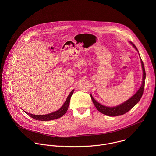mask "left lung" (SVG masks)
<instances>
[{
	"instance_id": "8db88e82",
	"label": "left lung",
	"mask_w": 156,
	"mask_h": 156,
	"mask_svg": "<svg viewBox=\"0 0 156 156\" xmlns=\"http://www.w3.org/2000/svg\"><path fill=\"white\" fill-rule=\"evenodd\" d=\"M130 44L132 45L134 47V48L138 51L137 48L135 46L132 42H130ZM139 52V51H138ZM140 56V55H139ZM140 61H141V64H142V71H143V79H142V83L141 85L140 88L137 90V92L132 96L130 98H129L128 100L125 101L124 103L115 106V107H107L105 106H103L99 103H98L92 96L90 94V97L92 100V102L94 105H95V108L97 109L101 113L108 115L110 116H119L122 115L127 112L129 111L130 109H132L134 106L140 100L143 92H144V87H145V77H146V73H145V70L144 68V65L143 63V61L140 56Z\"/></svg>"
}]
</instances>
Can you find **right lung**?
<instances>
[{
    "label": "right lung",
    "mask_w": 156,
    "mask_h": 156,
    "mask_svg": "<svg viewBox=\"0 0 156 156\" xmlns=\"http://www.w3.org/2000/svg\"><path fill=\"white\" fill-rule=\"evenodd\" d=\"M73 92H74V89L72 90L71 92L68 95L67 100L65 101L64 104L62 105V106L57 111L54 112L44 115H33L31 113H29L26 112H24L26 114H27L29 116H30L32 118H34L36 120H38V121H50V120H53V119H55L61 118L67 112L68 106H69V101H70V98L71 97V95H72Z\"/></svg>",
    "instance_id": "right-lung-1"
}]
</instances>
